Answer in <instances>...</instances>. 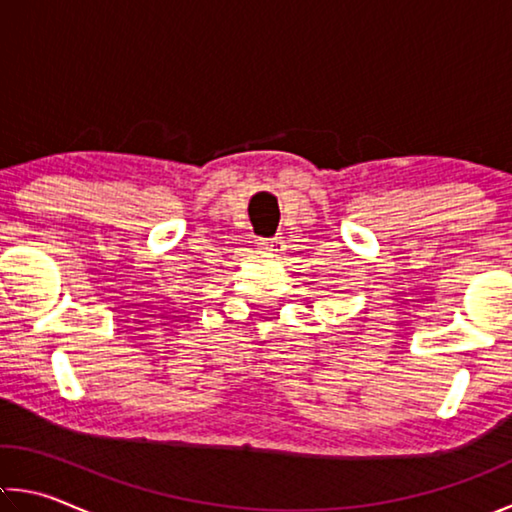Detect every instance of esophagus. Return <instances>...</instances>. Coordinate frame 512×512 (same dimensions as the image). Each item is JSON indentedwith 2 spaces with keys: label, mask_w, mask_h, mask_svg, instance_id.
<instances>
[{
  "label": "esophagus",
  "mask_w": 512,
  "mask_h": 512,
  "mask_svg": "<svg viewBox=\"0 0 512 512\" xmlns=\"http://www.w3.org/2000/svg\"><path fill=\"white\" fill-rule=\"evenodd\" d=\"M257 246H259V250H278V246H280V239L275 237V239H259L257 241Z\"/></svg>",
  "instance_id": "1"
}]
</instances>
